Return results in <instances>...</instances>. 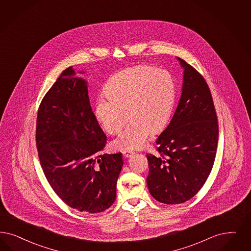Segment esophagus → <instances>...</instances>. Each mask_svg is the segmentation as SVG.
<instances>
[{
	"label": "esophagus",
	"instance_id": "34e87169",
	"mask_svg": "<svg viewBox=\"0 0 251 251\" xmlns=\"http://www.w3.org/2000/svg\"><path fill=\"white\" fill-rule=\"evenodd\" d=\"M122 154H123L124 157H130L134 153H133L132 151H130V150H124V151L122 152Z\"/></svg>",
	"mask_w": 251,
	"mask_h": 251
}]
</instances>
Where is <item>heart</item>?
I'll use <instances>...</instances> for the list:
<instances>
[{
	"label": "heart",
	"instance_id": "obj_1",
	"mask_svg": "<svg viewBox=\"0 0 251 251\" xmlns=\"http://www.w3.org/2000/svg\"><path fill=\"white\" fill-rule=\"evenodd\" d=\"M106 98L95 103V116L110 134L121 131L112 142L117 150L145 147L152 133L163 130L171 118L176 100V86L165 70L147 66L124 69L113 75L104 85Z\"/></svg>",
	"mask_w": 251,
	"mask_h": 251
}]
</instances>
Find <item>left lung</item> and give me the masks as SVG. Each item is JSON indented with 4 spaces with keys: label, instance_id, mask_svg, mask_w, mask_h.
<instances>
[{
    "label": "left lung",
    "instance_id": "8db88e82",
    "mask_svg": "<svg viewBox=\"0 0 251 251\" xmlns=\"http://www.w3.org/2000/svg\"><path fill=\"white\" fill-rule=\"evenodd\" d=\"M183 69L182 95L168 127L156 139L159 155L147 154V186L164 204L192 199L212 170L219 126L212 96L197 69L177 57Z\"/></svg>",
    "mask_w": 251,
    "mask_h": 251
}]
</instances>
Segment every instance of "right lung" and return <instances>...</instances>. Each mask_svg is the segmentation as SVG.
Segmentation results:
<instances>
[{"label": "right lung", "instance_id": "right-lung-1", "mask_svg": "<svg viewBox=\"0 0 251 251\" xmlns=\"http://www.w3.org/2000/svg\"><path fill=\"white\" fill-rule=\"evenodd\" d=\"M105 144L90 104L87 81L69 67L44 96L36 126L44 175L69 207L97 213L114 203L123 160L121 153L102 154Z\"/></svg>", "mask_w": 251, "mask_h": 251}]
</instances>
